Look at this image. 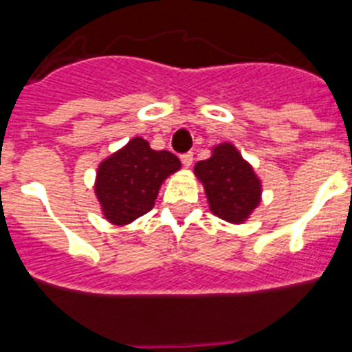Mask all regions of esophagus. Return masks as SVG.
I'll use <instances>...</instances> for the list:
<instances>
[{
	"instance_id": "34e87169",
	"label": "esophagus",
	"mask_w": 352,
	"mask_h": 352,
	"mask_svg": "<svg viewBox=\"0 0 352 352\" xmlns=\"http://www.w3.org/2000/svg\"><path fill=\"white\" fill-rule=\"evenodd\" d=\"M179 158H182L183 166L190 167L192 166V160H194V153H183Z\"/></svg>"
}]
</instances>
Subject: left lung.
I'll list each match as a JSON object with an SVG mask.
<instances>
[{"mask_svg":"<svg viewBox=\"0 0 352 352\" xmlns=\"http://www.w3.org/2000/svg\"><path fill=\"white\" fill-rule=\"evenodd\" d=\"M194 173L203 183L211 213L219 219L243 223L259 206L261 179L231 142L213 146L211 157L197 162Z\"/></svg>","mask_w":352,"mask_h":352,"instance_id":"obj_1","label":"left lung"}]
</instances>
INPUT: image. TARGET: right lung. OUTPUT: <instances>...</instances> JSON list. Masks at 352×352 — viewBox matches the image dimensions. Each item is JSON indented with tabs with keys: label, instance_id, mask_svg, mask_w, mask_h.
Wrapping results in <instances>:
<instances>
[{
	"label": "right lung",
	"instance_id": "obj_1",
	"mask_svg": "<svg viewBox=\"0 0 352 352\" xmlns=\"http://www.w3.org/2000/svg\"><path fill=\"white\" fill-rule=\"evenodd\" d=\"M182 169L170 151L151 149L142 138H133L96 169L95 195L105 220L126 226L155 206L162 183Z\"/></svg>",
	"mask_w": 352,
	"mask_h": 352
}]
</instances>
